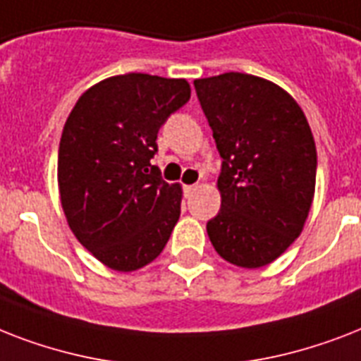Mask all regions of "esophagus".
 Here are the masks:
<instances>
[{
	"mask_svg": "<svg viewBox=\"0 0 361 361\" xmlns=\"http://www.w3.org/2000/svg\"><path fill=\"white\" fill-rule=\"evenodd\" d=\"M197 183H195V185H183V191H185V195H191L192 191H195V189H197Z\"/></svg>",
	"mask_w": 361,
	"mask_h": 361,
	"instance_id": "34e87169",
	"label": "esophagus"
}]
</instances>
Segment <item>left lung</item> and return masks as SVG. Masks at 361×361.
Wrapping results in <instances>:
<instances>
[{
    "label": "left lung",
    "mask_w": 361,
    "mask_h": 361,
    "mask_svg": "<svg viewBox=\"0 0 361 361\" xmlns=\"http://www.w3.org/2000/svg\"><path fill=\"white\" fill-rule=\"evenodd\" d=\"M195 90L223 157L209 241L226 262L262 268L302 234L313 204L311 127L290 93L260 76L225 73Z\"/></svg>",
    "instance_id": "obj_1"
}]
</instances>
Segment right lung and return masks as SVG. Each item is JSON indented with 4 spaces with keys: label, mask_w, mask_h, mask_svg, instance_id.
<instances>
[{
    "label": "right lung",
    "mask_w": 361,
    "mask_h": 361,
    "mask_svg": "<svg viewBox=\"0 0 361 361\" xmlns=\"http://www.w3.org/2000/svg\"><path fill=\"white\" fill-rule=\"evenodd\" d=\"M189 97L185 78L110 76L82 93L65 121L58 153L61 208L76 240L106 268H144L180 219V183L161 180L149 159L161 125Z\"/></svg>",
    "instance_id": "1"
}]
</instances>
